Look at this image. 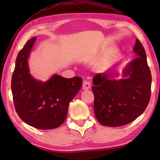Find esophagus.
<instances>
[{"label":"esophagus","mask_w":160,"mask_h":160,"mask_svg":"<svg viewBox=\"0 0 160 160\" xmlns=\"http://www.w3.org/2000/svg\"><path fill=\"white\" fill-rule=\"evenodd\" d=\"M90 87H91V84L89 82H87V81H84V82H83V84H82L83 89H89Z\"/></svg>","instance_id":"obj_1"}]
</instances>
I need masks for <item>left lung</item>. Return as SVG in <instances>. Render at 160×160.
Returning <instances> with one entry per match:
<instances>
[{
  "instance_id": "1",
  "label": "left lung",
  "mask_w": 160,
  "mask_h": 160,
  "mask_svg": "<svg viewBox=\"0 0 160 160\" xmlns=\"http://www.w3.org/2000/svg\"><path fill=\"white\" fill-rule=\"evenodd\" d=\"M133 51L139 57L124 70L126 78L108 79V74L98 73L92 79L94 111L98 121L104 126L131 123L143 113L149 102L152 74L145 49L138 38Z\"/></svg>"
}]
</instances>
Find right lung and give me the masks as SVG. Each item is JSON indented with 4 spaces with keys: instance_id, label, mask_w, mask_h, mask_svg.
<instances>
[{
    "instance_id": "add662e5",
    "label": "right lung",
    "mask_w": 160,
    "mask_h": 160,
    "mask_svg": "<svg viewBox=\"0 0 160 160\" xmlns=\"http://www.w3.org/2000/svg\"><path fill=\"white\" fill-rule=\"evenodd\" d=\"M36 37L30 39L19 52L12 78L15 110L26 124L40 130L60 127L66 119L69 102L82 86V78L54 75L47 82L29 73L28 58Z\"/></svg>"
}]
</instances>
